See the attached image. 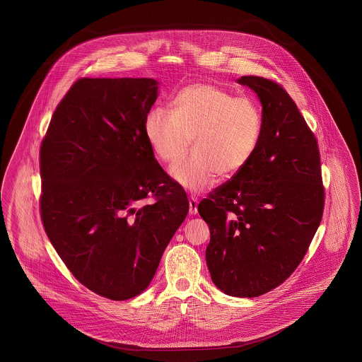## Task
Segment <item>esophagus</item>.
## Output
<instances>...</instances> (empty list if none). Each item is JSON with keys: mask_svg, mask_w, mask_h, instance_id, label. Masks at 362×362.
Returning <instances> with one entry per match:
<instances>
[{"mask_svg": "<svg viewBox=\"0 0 362 362\" xmlns=\"http://www.w3.org/2000/svg\"><path fill=\"white\" fill-rule=\"evenodd\" d=\"M197 204H199L197 199L194 196H191L189 197V213L191 214H196L197 213Z\"/></svg>", "mask_w": 362, "mask_h": 362, "instance_id": "obj_1", "label": "esophagus"}]
</instances>
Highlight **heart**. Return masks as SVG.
Returning a JSON list of instances; mask_svg holds the SVG:
<instances>
[{"label":"heart","instance_id":"1","mask_svg":"<svg viewBox=\"0 0 362 362\" xmlns=\"http://www.w3.org/2000/svg\"><path fill=\"white\" fill-rule=\"evenodd\" d=\"M263 129L255 102L225 88L194 83L179 90L171 112L156 107L145 116L144 133L156 157L173 165L171 175L189 191L200 192L218 177H234L254 157Z\"/></svg>","mask_w":362,"mask_h":362}]
</instances>
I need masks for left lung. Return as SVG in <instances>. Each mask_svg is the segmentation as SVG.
Returning a JSON list of instances; mask_svg holds the SVG:
<instances>
[{
  "mask_svg": "<svg viewBox=\"0 0 362 362\" xmlns=\"http://www.w3.org/2000/svg\"><path fill=\"white\" fill-rule=\"evenodd\" d=\"M263 106V129L246 168L203 199L212 281L233 297H259L296 271L325 209L317 137L280 83L243 76Z\"/></svg>",
  "mask_w": 362,
  "mask_h": 362,
  "instance_id": "obj_1",
  "label": "left lung"
}]
</instances>
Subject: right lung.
I'll return each instance as SVG.
<instances>
[{
  "instance_id": "obj_1",
  "label": "right lung",
  "mask_w": 362,
  "mask_h": 362,
  "mask_svg": "<svg viewBox=\"0 0 362 362\" xmlns=\"http://www.w3.org/2000/svg\"><path fill=\"white\" fill-rule=\"evenodd\" d=\"M157 90L153 78H80L40 145L45 233L71 274L108 300L148 288L189 208L144 133Z\"/></svg>"
}]
</instances>
